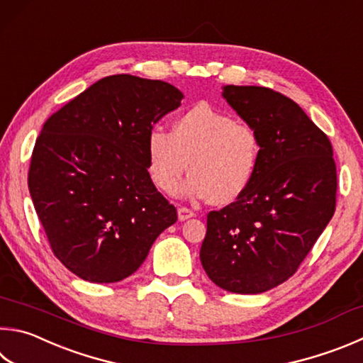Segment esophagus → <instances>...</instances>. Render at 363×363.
Wrapping results in <instances>:
<instances>
[{
	"instance_id": "esophagus-1",
	"label": "esophagus",
	"mask_w": 363,
	"mask_h": 363,
	"mask_svg": "<svg viewBox=\"0 0 363 363\" xmlns=\"http://www.w3.org/2000/svg\"><path fill=\"white\" fill-rule=\"evenodd\" d=\"M194 216H195V213H194V211H190L189 208H179V209H177V219H179L181 222L187 220V219H190V217H194Z\"/></svg>"
}]
</instances>
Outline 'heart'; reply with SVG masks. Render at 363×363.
Returning <instances> with one entry per match:
<instances>
[{"instance_id": "obj_1", "label": "heart", "mask_w": 363, "mask_h": 363, "mask_svg": "<svg viewBox=\"0 0 363 363\" xmlns=\"http://www.w3.org/2000/svg\"><path fill=\"white\" fill-rule=\"evenodd\" d=\"M146 152L150 179L163 194L174 195L190 168L184 196L230 204L255 179L262 140L252 125L200 103L177 117L171 131L150 130Z\"/></svg>"}]
</instances>
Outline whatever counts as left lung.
Here are the masks:
<instances>
[{
  "instance_id": "8db88e82",
  "label": "left lung",
  "mask_w": 363,
  "mask_h": 363,
  "mask_svg": "<svg viewBox=\"0 0 363 363\" xmlns=\"http://www.w3.org/2000/svg\"><path fill=\"white\" fill-rule=\"evenodd\" d=\"M222 96L259 131L262 160L247 192L208 214L200 260L223 291L262 294L291 278L333 217V149L305 111L279 91L225 85Z\"/></svg>"
}]
</instances>
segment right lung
<instances>
[{"instance_id":"right-lung-1","label":"right lung","mask_w":363,"mask_h":363,"mask_svg":"<svg viewBox=\"0 0 363 363\" xmlns=\"http://www.w3.org/2000/svg\"><path fill=\"white\" fill-rule=\"evenodd\" d=\"M163 81L114 74L77 95L44 123L28 189L54 254L89 282H117L146 260L177 220L147 171V135L181 106Z\"/></svg>"}]
</instances>
